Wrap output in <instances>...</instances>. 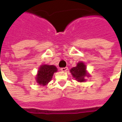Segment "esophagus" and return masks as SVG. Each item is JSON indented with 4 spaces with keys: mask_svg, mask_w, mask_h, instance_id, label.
Wrapping results in <instances>:
<instances>
[{
    "mask_svg": "<svg viewBox=\"0 0 122 122\" xmlns=\"http://www.w3.org/2000/svg\"><path fill=\"white\" fill-rule=\"evenodd\" d=\"M68 70V67H65V68H60V71H62V72H66Z\"/></svg>",
    "mask_w": 122,
    "mask_h": 122,
    "instance_id": "1",
    "label": "esophagus"
}]
</instances>
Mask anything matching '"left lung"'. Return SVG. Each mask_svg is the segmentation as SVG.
Here are the masks:
<instances>
[{
    "instance_id": "obj_1",
    "label": "left lung",
    "mask_w": 122,
    "mask_h": 122,
    "mask_svg": "<svg viewBox=\"0 0 122 122\" xmlns=\"http://www.w3.org/2000/svg\"><path fill=\"white\" fill-rule=\"evenodd\" d=\"M86 65L82 62H79L76 66L73 67L71 69V72L73 77L78 82L85 81L86 77L89 76L87 72L86 71Z\"/></svg>"
}]
</instances>
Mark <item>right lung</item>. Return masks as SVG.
<instances>
[{"instance_id":"right-lung-1","label":"right lung","mask_w":122,"mask_h":122,"mask_svg":"<svg viewBox=\"0 0 122 122\" xmlns=\"http://www.w3.org/2000/svg\"><path fill=\"white\" fill-rule=\"evenodd\" d=\"M57 68L54 65H41L37 74V82L40 85H46L51 81L54 72H57Z\"/></svg>"}]
</instances>
